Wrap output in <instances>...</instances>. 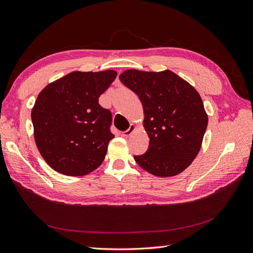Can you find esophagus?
<instances>
[{
  "label": "esophagus",
  "mask_w": 253,
  "mask_h": 253,
  "mask_svg": "<svg viewBox=\"0 0 253 253\" xmlns=\"http://www.w3.org/2000/svg\"><path fill=\"white\" fill-rule=\"evenodd\" d=\"M136 129H137V126L134 125V124H131V126H129V127L127 129H126V131L122 132V136H125V137H127V136L132 135Z\"/></svg>",
  "instance_id": "34e87169"
}]
</instances>
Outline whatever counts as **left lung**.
<instances>
[{"label":"left lung","instance_id":"left-lung-1","mask_svg":"<svg viewBox=\"0 0 253 253\" xmlns=\"http://www.w3.org/2000/svg\"><path fill=\"white\" fill-rule=\"evenodd\" d=\"M119 80L138 95L143 108L148 151L136 163L155 176L184 171L199 153L208 126V114L195 87L170 70L128 69Z\"/></svg>","mask_w":253,"mask_h":253}]
</instances>
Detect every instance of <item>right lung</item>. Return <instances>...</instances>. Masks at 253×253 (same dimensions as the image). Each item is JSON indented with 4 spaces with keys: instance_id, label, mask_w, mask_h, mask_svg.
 <instances>
[{
    "instance_id": "obj_1",
    "label": "right lung",
    "mask_w": 253,
    "mask_h": 253,
    "mask_svg": "<svg viewBox=\"0 0 253 253\" xmlns=\"http://www.w3.org/2000/svg\"><path fill=\"white\" fill-rule=\"evenodd\" d=\"M117 72L73 71L39 92L32 108L34 138L45 163L55 171L86 175L104 161L112 113L101 107L99 97Z\"/></svg>"
}]
</instances>
